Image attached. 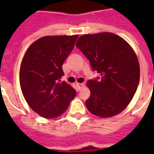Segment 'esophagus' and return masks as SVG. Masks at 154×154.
<instances>
[{"mask_svg":"<svg viewBox=\"0 0 154 154\" xmlns=\"http://www.w3.org/2000/svg\"><path fill=\"white\" fill-rule=\"evenodd\" d=\"M77 89L81 90L82 89H83L85 86V85L83 83H77Z\"/></svg>","mask_w":154,"mask_h":154,"instance_id":"34e87169","label":"esophagus"}]
</instances>
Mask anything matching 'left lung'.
<instances>
[{
  "label": "left lung",
  "instance_id": "left-lung-1",
  "mask_svg": "<svg viewBox=\"0 0 154 154\" xmlns=\"http://www.w3.org/2000/svg\"><path fill=\"white\" fill-rule=\"evenodd\" d=\"M76 46L101 75L100 80L86 83L90 90L85 101L88 110L105 118L122 112L132 101L140 80V65L134 49L122 37L107 32L82 35Z\"/></svg>",
  "mask_w": 154,
  "mask_h": 154
}]
</instances>
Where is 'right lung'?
Instances as JSON below:
<instances>
[{"mask_svg": "<svg viewBox=\"0 0 154 154\" xmlns=\"http://www.w3.org/2000/svg\"><path fill=\"white\" fill-rule=\"evenodd\" d=\"M78 35L45 36L31 44L21 61L20 85L23 96L35 112L55 118L66 111L76 91L65 82L62 65Z\"/></svg>", "mask_w": 154, "mask_h": 154, "instance_id": "1", "label": "right lung"}]
</instances>
